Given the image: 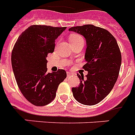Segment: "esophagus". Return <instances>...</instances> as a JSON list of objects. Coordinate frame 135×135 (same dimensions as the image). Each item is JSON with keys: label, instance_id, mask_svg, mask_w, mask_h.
Instances as JSON below:
<instances>
[{"label": "esophagus", "instance_id": "1", "mask_svg": "<svg viewBox=\"0 0 135 135\" xmlns=\"http://www.w3.org/2000/svg\"><path fill=\"white\" fill-rule=\"evenodd\" d=\"M73 75V74L70 73V72H67V77H71Z\"/></svg>", "mask_w": 135, "mask_h": 135}]
</instances>
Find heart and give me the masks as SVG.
<instances>
[{"label": "heart", "mask_w": 135, "mask_h": 135, "mask_svg": "<svg viewBox=\"0 0 135 135\" xmlns=\"http://www.w3.org/2000/svg\"><path fill=\"white\" fill-rule=\"evenodd\" d=\"M78 41H84L83 38L78 34H72L69 37L70 43H76Z\"/></svg>", "instance_id": "1"}]
</instances>
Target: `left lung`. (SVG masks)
Masks as SVG:
<instances>
[{
  "mask_svg": "<svg viewBox=\"0 0 135 135\" xmlns=\"http://www.w3.org/2000/svg\"><path fill=\"white\" fill-rule=\"evenodd\" d=\"M85 37L87 49L83 68L86 78L77 74L80 85L72 88L74 98L83 104L92 106L103 100L113 89L121 65V53L111 33L92 24L74 26L69 29Z\"/></svg>",
  "mask_w": 135,
  "mask_h": 135,
  "instance_id": "obj_1",
  "label": "left lung"
}]
</instances>
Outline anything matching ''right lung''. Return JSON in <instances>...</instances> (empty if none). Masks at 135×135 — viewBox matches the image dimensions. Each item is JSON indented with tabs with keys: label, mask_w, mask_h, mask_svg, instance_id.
<instances>
[{
	"label": "right lung",
	"mask_w": 135,
	"mask_h": 135,
	"mask_svg": "<svg viewBox=\"0 0 135 135\" xmlns=\"http://www.w3.org/2000/svg\"><path fill=\"white\" fill-rule=\"evenodd\" d=\"M66 27L32 25L22 33L12 51L16 81L23 96L35 106L54 100L59 85L66 78L65 70L47 73V55L55 50V39Z\"/></svg>",
	"instance_id": "obj_1"
}]
</instances>
